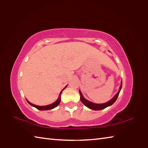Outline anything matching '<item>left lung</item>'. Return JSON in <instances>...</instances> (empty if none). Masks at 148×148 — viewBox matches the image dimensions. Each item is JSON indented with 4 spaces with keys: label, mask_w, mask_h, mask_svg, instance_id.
<instances>
[{
    "label": "left lung",
    "mask_w": 148,
    "mask_h": 148,
    "mask_svg": "<svg viewBox=\"0 0 148 148\" xmlns=\"http://www.w3.org/2000/svg\"><path fill=\"white\" fill-rule=\"evenodd\" d=\"M121 88H122V81H121V84L120 85V88H119V90L118 91V92L117 93V94H116V95L114 97H113V98L111 100H110V101L106 102V103H101V104H97V103H94L93 102H91L88 101V100H87L86 99L84 98L83 95H82V93H81V91H79V93H80V95H81V98H80L81 101L82 102L83 104H84L86 107H88V108L91 109L98 111V110H101V109H105L106 108H107V107L112 105V103H114L115 102V101L116 100V99H117L119 95V92H120V90L121 89Z\"/></svg>",
    "instance_id": "left-lung-1"
}]
</instances>
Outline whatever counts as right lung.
I'll list each match as a JSON object with an SVG mask.
<instances>
[{"mask_svg": "<svg viewBox=\"0 0 148 148\" xmlns=\"http://www.w3.org/2000/svg\"><path fill=\"white\" fill-rule=\"evenodd\" d=\"M65 87H66V86H65ZM65 88H64V89H63V90L61 91V92H60V95H59V97H58V98L57 100H56V101L54 103H51V104H49V105H48V106H36V105L32 104V103H30V102L28 101L27 100V101L28 102V103H29L30 105H31L32 106L35 107V108H37V109L41 110V111H45V110H50V109H53V108H56V106H58L59 105L60 102V101H61V97H60L61 93H62V91L64 90Z\"/></svg>", "mask_w": 148, "mask_h": 148, "instance_id": "obj_1", "label": "right lung"}]
</instances>
